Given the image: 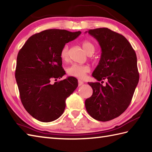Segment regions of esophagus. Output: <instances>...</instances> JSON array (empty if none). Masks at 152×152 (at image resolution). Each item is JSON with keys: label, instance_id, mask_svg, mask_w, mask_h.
I'll use <instances>...</instances> for the list:
<instances>
[{"label": "esophagus", "instance_id": "obj_1", "mask_svg": "<svg viewBox=\"0 0 152 152\" xmlns=\"http://www.w3.org/2000/svg\"><path fill=\"white\" fill-rule=\"evenodd\" d=\"M83 82L82 81V80H78V86H82V85H83Z\"/></svg>", "mask_w": 152, "mask_h": 152}]
</instances>
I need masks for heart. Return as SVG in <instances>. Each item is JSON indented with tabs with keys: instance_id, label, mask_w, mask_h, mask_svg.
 <instances>
[{
	"instance_id": "heart-1",
	"label": "heart",
	"mask_w": 152,
	"mask_h": 152,
	"mask_svg": "<svg viewBox=\"0 0 152 152\" xmlns=\"http://www.w3.org/2000/svg\"><path fill=\"white\" fill-rule=\"evenodd\" d=\"M82 47L83 50L88 55L93 53L95 51V46L91 42L84 40L82 42ZM60 56L63 61H66L69 58V46L64 45L61 51ZM90 72V67L88 64H72L66 69V72L71 76L76 77L78 78H83L86 74Z\"/></svg>"
}]
</instances>
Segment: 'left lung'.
Instances as JSON below:
<instances>
[{
    "instance_id": "obj_1",
    "label": "left lung",
    "mask_w": 152,
    "mask_h": 152,
    "mask_svg": "<svg viewBox=\"0 0 152 152\" xmlns=\"http://www.w3.org/2000/svg\"><path fill=\"white\" fill-rule=\"evenodd\" d=\"M101 48V59L92 74L101 81L88 82L93 95L85 106L88 114L96 120L107 121L120 115L128 108L139 80L136 53L123 35L108 28L90 29Z\"/></svg>"
}]
</instances>
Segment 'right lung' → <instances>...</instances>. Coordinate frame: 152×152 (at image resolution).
Here are the masks:
<instances>
[{
    "instance_id": "1",
    "label": "right lung",
    "mask_w": 152,
    "mask_h": 152,
    "mask_svg": "<svg viewBox=\"0 0 152 152\" xmlns=\"http://www.w3.org/2000/svg\"><path fill=\"white\" fill-rule=\"evenodd\" d=\"M81 32L45 30L31 36L19 50L15 76L21 101L31 115L42 122L53 121L63 114L66 99L78 86L69 77L51 83L65 74L60 53L66 43Z\"/></svg>"
}]
</instances>
